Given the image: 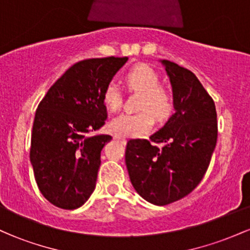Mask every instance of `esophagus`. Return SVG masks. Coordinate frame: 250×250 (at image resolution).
I'll return each instance as SVG.
<instances>
[{
  "mask_svg": "<svg viewBox=\"0 0 250 250\" xmlns=\"http://www.w3.org/2000/svg\"><path fill=\"white\" fill-rule=\"evenodd\" d=\"M115 139L116 140H121L122 142H125V137L121 136V135H115Z\"/></svg>",
  "mask_w": 250,
  "mask_h": 250,
  "instance_id": "1",
  "label": "esophagus"
}]
</instances>
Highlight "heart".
I'll return each mask as SVG.
<instances>
[{"label":"heart","mask_w":250,"mask_h":250,"mask_svg":"<svg viewBox=\"0 0 250 250\" xmlns=\"http://www.w3.org/2000/svg\"><path fill=\"white\" fill-rule=\"evenodd\" d=\"M125 82L131 90L142 93L139 103L141 111L136 114H123L110 121L111 130L121 136H140L154 125V117L159 121L168 119L173 110V100L166 90L160 88V79L150 67L137 64L125 74ZM104 107L111 113L121 108L122 94L116 83L105 85L102 94Z\"/></svg>","instance_id":"heart-1"}]
</instances>
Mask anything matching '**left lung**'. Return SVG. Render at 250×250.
<instances>
[{"instance_id":"left-lung-1","label":"left lung","mask_w":250,"mask_h":250,"mask_svg":"<svg viewBox=\"0 0 250 250\" xmlns=\"http://www.w3.org/2000/svg\"><path fill=\"white\" fill-rule=\"evenodd\" d=\"M169 77L175 113L149 139L130 140L125 165L140 196L166 206L193 191L207 171L217 140L213 99L195 74L168 60H160Z\"/></svg>"}]
</instances>
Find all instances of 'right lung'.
Returning a JSON list of instances; mask_svg holds the SVG:
<instances>
[{
    "instance_id": "1",
    "label": "right lung",
    "mask_w": 250,
    "mask_h": 250,
    "mask_svg": "<svg viewBox=\"0 0 250 250\" xmlns=\"http://www.w3.org/2000/svg\"><path fill=\"white\" fill-rule=\"evenodd\" d=\"M127 61L111 56L75 63L37 107L30 162L40 191L56 207H81L95 189L101 150L113 137L91 133L107 120L103 90Z\"/></svg>"
}]
</instances>
